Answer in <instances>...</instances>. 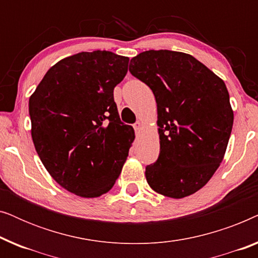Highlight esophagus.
I'll list each match as a JSON object with an SVG mask.
<instances>
[{
  "instance_id": "obj_1",
  "label": "esophagus",
  "mask_w": 258,
  "mask_h": 258,
  "mask_svg": "<svg viewBox=\"0 0 258 258\" xmlns=\"http://www.w3.org/2000/svg\"><path fill=\"white\" fill-rule=\"evenodd\" d=\"M142 126H143V123L142 122H136L135 124H134V128H135V130L136 132H140L141 129H142Z\"/></svg>"
}]
</instances>
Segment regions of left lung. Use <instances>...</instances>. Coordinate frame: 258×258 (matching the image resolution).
Segmentation results:
<instances>
[{
    "instance_id": "obj_1",
    "label": "left lung",
    "mask_w": 258,
    "mask_h": 258,
    "mask_svg": "<svg viewBox=\"0 0 258 258\" xmlns=\"http://www.w3.org/2000/svg\"><path fill=\"white\" fill-rule=\"evenodd\" d=\"M129 72L157 103L160 156L146 168L148 184L171 199L192 195L220 167L231 134L234 111L223 80L194 56L171 50L141 52Z\"/></svg>"
}]
</instances>
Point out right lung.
Returning <instances> with one entry per match:
<instances>
[{"label": "right lung", "instance_id": "1", "mask_svg": "<svg viewBox=\"0 0 258 258\" xmlns=\"http://www.w3.org/2000/svg\"><path fill=\"white\" fill-rule=\"evenodd\" d=\"M128 63L111 51L79 52L52 66L29 98L35 149L51 177L77 196L108 192L128 157L135 132L114 101Z\"/></svg>", "mask_w": 258, "mask_h": 258}]
</instances>
